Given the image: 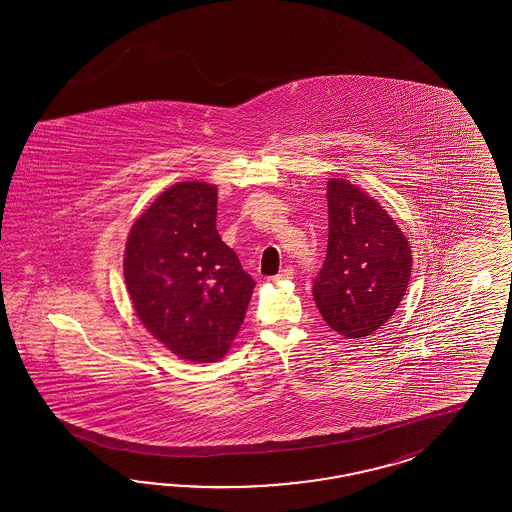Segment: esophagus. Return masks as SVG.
Here are the masks:
<instances>
[{
    "label": "esophagus",
    "mask_w": 512,
    "mask_h": 512,
    "mask_svg": "<svg viewBox=\"0 0 512 512\" xmlns=\"http://www.w3.org/2000/svg\"><path fill=\"white\" fill-rule=\"evenodd\" d=\"M293 278H295V270H293V266H285V268L279 272L278 276H274V281H285V279Z\"/></svg>",
    "instance_id": "obj_1"
}]
</instances>
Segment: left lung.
I'll return each instance as SVG.
<instances>
[{
	"mask_svg": "<svg viewBox=\"0 0 512 512\" xmlns=\"http://www.w3.org/2000/svg\"><path fill=\"white\" fill-rule=\"evenodd\" d=\"M326 199L328 246L313 298L326 325L360 340L400 306L411 276V246L387 210L349 180L330 178Z\"/></svg>",
	"mask_w": 512,
	"mask_h": 512,
	"instance_id": "left-lung-1",
	"label": "left lung"
}]
</instances>
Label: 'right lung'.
Returning <instances> with one entry per match:
<instances>
[{"instance_id": "add662e5", "label": "right lung", "mask_w": 512, "mask_h": 512, "mask_svg": "<svg viewBox=\"0 0 512 512\" xmlns=\"http://www.w3.org/2000/svg\"><path fill=\"white\" fill-rule=\"evenodd\" d=\"M217 187L180 182L133 223L124 278L140 323L176 357H225L255 281L216 229Z\"/></svg>"}]
</instances>
